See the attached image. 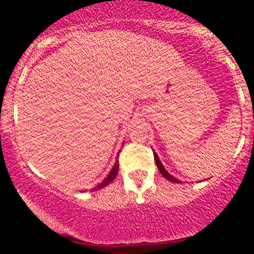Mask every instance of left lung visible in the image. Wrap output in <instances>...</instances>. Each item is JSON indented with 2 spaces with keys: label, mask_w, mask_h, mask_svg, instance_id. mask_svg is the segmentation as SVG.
Listing matches in <instances>:
<instances>
[{
  "label": "left lung",
  "mask_w": 254,
  "mask_h": 254,
  "mask_svg": "<svg viewBox=\"0 0 254 254\" xmlns=\"http://www.w3.org/2000/svg\"><path fill=\"white\" fill-rule=\"evenodd\" d=\"M153 156H155L156 165H157V168H158V171H160V173H161V175H162L163 177H165L166 179H168V181H171V182H175V183H181V181H178V179H177L176 177H173L172 175H170V173L167 172V170H166V168L163 167V165H162V163H161L160 158H158L157 153H156V152H153Z\"/></svg>",
  "instance_id": "obj_1"
}]
</instances>
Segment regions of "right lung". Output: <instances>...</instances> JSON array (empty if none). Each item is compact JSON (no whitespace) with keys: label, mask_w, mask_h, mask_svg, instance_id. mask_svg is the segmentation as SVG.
<instances>
[{"label":"right lung","mask_w":254,"mask_h":254,"mask_svg":"<svg viewBox=\"0 0 254 254\" xmlns=\"http://www.w3.org/2000/svg\"><path fill=\"white\" fill-rule=\"evenodd\" d=\"M120 151H122V150H120ZM120 151H119V152H118V153H120ZM118 157H119V155H117V161H115L114 166H113V167H112L111 172L108 173V176H107L106 178H104L103 181H102V183H99L98 186H97L96 188L92 189V190H98V189L104 188V187L108 186V184L111 183V182L114 181V178H115V177H117V175H118V171H119V162H118Z\"/></svg>","instance_id":"right-lung-1"}]
</instances>
